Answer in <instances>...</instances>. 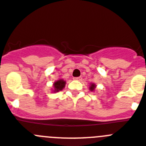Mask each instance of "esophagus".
<instances>
[{
    "label": "esophagus",
    "mask_w": 146,
    "mask_h": 146,
    "mask_svg": "<svg viewBox=\"0 0 146 146\" xmlns=\"http://www.w3.org/2000/svg\"><path fill=\"white\" fill-rule=\"evenodd\" d=\"M74 80H82V78H81L80 77H75V78H74Z\"/></svg>",
    "instance_id": "1"
}]
</instances>
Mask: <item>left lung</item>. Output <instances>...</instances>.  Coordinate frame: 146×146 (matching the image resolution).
Segmentation results:
<instances>
[{"mask_svg": "<svg viewBox=\"0 0 146 146\" xmlns=\"http://www.w3.org/2000/svg\"><path fill=\"white\" fill-rule=\"evenodd\" d=\"M96 86L95 83H91L90 84V86H89V90L91 91H95V89H96Z\"/></svg>", "mask_w": 146, "mask_h": 146, "instance_id": "8db88e82", "label": "left lung"}]
</instances>
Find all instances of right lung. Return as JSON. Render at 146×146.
I'll return each mask as SVG.
<instances>
[{
    "mask_svg": "<svg viewBox=\"0 0 146 146\" xmlns=\"http://www.w3.org/2000/svg\"><path fill=\"white\" fill-rule=\"evenodd\" d=\"M66 86V81L63 79H59L54 82L53 85H52V92L56 93L58 91H62L64 88Z\"/></svg>",
    "mask_w": 146,
    "mask_h": 146,
    "instance_id": "add662e5",
    "label": "right lung"
}]
</instances>
